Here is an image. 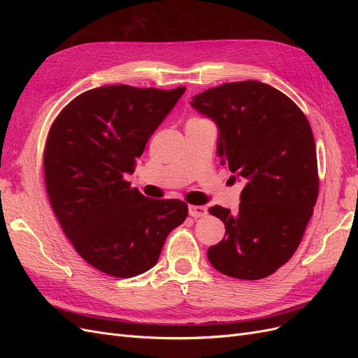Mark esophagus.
Wrapping results in <instances>:
<instances>
[{
    "mask_svg": "<svg viewBox=\"0 0 358 358\" xmlns=\"http://www.w3.org/2000/svg\"><path fill=\"white\" fill-rule=\"evenodd\" d=\"M188 213L189 216H192V218L197 220V218H201V216L208 215V209H206L204 206H189Z\"/></svg>",
    "mask_w": 358,
    "mask_h": 358,
    "instance_id": "1",
    "label": "esophagus"
}]
</instances>
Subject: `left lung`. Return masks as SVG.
I'll list each match as a JSON object with an SVG mask.
<instances>
[{
  "label": "left lung",
  "mask_w": 358,
  "mask_h": 358,
  "mask_svg": "<svg viewBox=\"0 0 358 358\" xmlns=\"http://www.w3.org/2000/svg\"><path fill=\"white\" fill-rule=\"evenodd\" d=\"M191 107L218 128L216 152L243 179L239 210L213 206L224 239L208 249L218 272L255 280L296 252L318 197L315 140L285 94L257 80L224 83L192 96Z\"/></svg>",
  "instance_id": "obj_1"
}]
</instances>
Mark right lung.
<instances>
[{
	"instance_id": "add662e5",
	"label": "right lung",
	"mask_w": 358,
	"mask_h": 358,
	"mask_svg": "<svg viewBox=\"0 0 358 358\" xmlns=\"http://www.w3.org/2000/svg\"><path fill=\"white\" fill-rule=\"evenodd\" d=\"M185 90L101 86L76 96L50 127L45 179L52 209L78 254L103 273L148 272L187 218L183 201L145 197L124 180Z\"/></svg>"
}]
</instances>
